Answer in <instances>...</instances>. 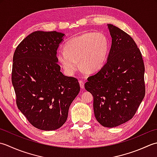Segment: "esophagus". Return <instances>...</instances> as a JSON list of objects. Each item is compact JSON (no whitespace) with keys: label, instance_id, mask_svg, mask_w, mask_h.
Instances as JSON below:
<instances>
[{"label":"esophagus","instance_id":"esophagus-1","mask_svg":"<svg viewBox=\"0 0 157 157\" xmlns=\"http://www.w3.org/2000/svg\"><path fill=\"white\" fill-rule=\"evenodd\" d=\"M79 85H80V87H81V89L84 88V81H79Z\"/></svg>","mask_w":157,"mask_h":157}]
</instances>
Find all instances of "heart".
<instances>
[{
  "label": "heart",
  "instance_id": "1",
  "mask_svg": "<svg viewBox=\"0 0 157 157\" xmlns=\"http://www.w3.org/2000/svg\"><path fill=\"white\" fill-rule=\"evenodd\" d=\"M110 42L101 33H87L70 39L64 49L58 51L57 58L65 72L73 75L79 68L86 72L100 70L106 62Z\"/></svg>",
  "mask_w": 157,
  "mask_h": 157
}]
</instances>
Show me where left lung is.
Returning a JSON list of instances; mask_svg holds the SVG:
<instances>
[{
	"label": "left lung",
	"mask_w": 157,
	"mask_h": 157,
	"mask_svg": "<svg viewBox=\"0 0 157 157\" xmlns=\"http://www.w3.org/2000/svg\"><path fill=\"white\" fill-rule=\"evenodd\" d=\"M108 28L112 44L107 62L87 78L85 88L94 97L95 119L114 127L132 119L145 95L142 53L129 34L113 24Z\"/></svg>",
	"instance_id": "obj_1"
}]
</instances>
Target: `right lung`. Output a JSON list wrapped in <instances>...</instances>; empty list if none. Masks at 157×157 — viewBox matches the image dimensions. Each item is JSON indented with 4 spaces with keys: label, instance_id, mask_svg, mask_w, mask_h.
Masks as SVG:
<instances>
[{
    "label": "right lung",
    "instance_id": "right-lung-1",
    "mask_svg": "<svg viewBox=\"0 0 157 157\" xmlns=\"http://www.w3.org/2000/svg\"><path fill=\"white\" fill-rule=\"evenodd\" d=\"M65 34L35 31L15 51L12 84L18 109L37 129L53 131L67 120L80 91L78 80L60 71L57 50Z\"/></svg>",
    "mask_w": 157,
    "mask_h": 157
}]
</instances>
